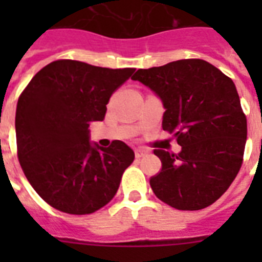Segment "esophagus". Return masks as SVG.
<instances>
[{
	"mask_svg": "<svg viewBox=\"0 0 262 262\" xmlns=\"http://www.w3.org/2000/svg\"><path fill=\"white\" fill-rule=\"evenodd\" d=\"M147 154L148 149H144V148H137V149H135L136 158H143V156H145Z\"/></svg>",
	"mask_w": 262,
	"mask_h": 262,
	"instance_id": "1",
	"label": "esophagus"
}]
</instances>
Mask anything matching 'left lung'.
Listing matches in <instances>:
<instances>
[{
    "label": "left lung",
    "mask_w": 262,
    "mask_h": 262,
    "mask_svg": "<svg viewBox=\"0 0 262 262\" xmlns=\"http://www.w3.org/2000/svg\"><path fill=\"white\" fill-rule=\"evenodd\" d=\"M132 80L160 96L163 130L174 133L182 147L179 154L154 151L162 160V170L149 179L155 195L181 211L209 207L244 162L248 121L234 81L199 58L139 69Z\"/></svg>",
    "instance_id": "left-lung-1"
}]
</instances>
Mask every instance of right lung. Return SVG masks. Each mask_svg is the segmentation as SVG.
<instances>
[{
	"mask_svg": "<svg viewBox=\"0 0 262 262\" xmlns=\"http://www.w3.org/2000/svg\"><path fill=\"white\" fill-rule=\"evenodd\" d=\"M135 72L58 59L42 68L16 108L17 156L35 191L55 209L90 215L108 204L135 152L114 140L92 147L88 127L103 121L106 104Z\"/></svg>",
	"mask_w": 262,
	"mask_h": 262,
	"instance_id": "obj_1",
	"label": "right lung"
}]
</instances>
